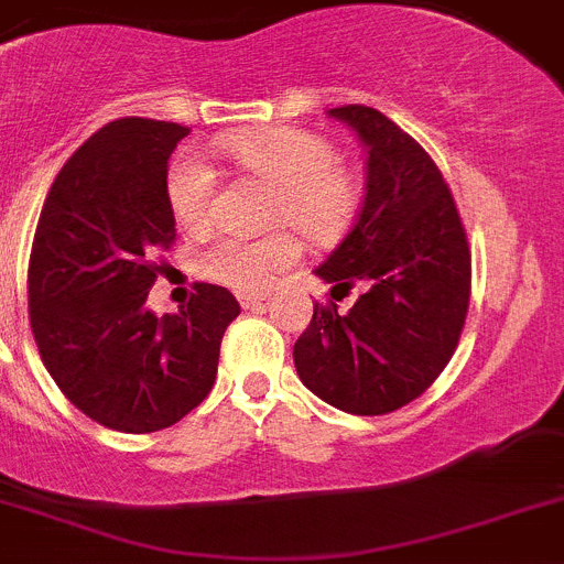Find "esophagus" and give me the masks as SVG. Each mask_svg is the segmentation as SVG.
Here are the masks:
<instances>
[{
  "instance_id": "1",
  "label": "esophagus",
  "mask_w": 564,
  "mask_h": 564,
  "mask_svg": "<svg viewBox=\"0 0 564 564\" xmlns=\"http://www.w3.org/2000/svg\"><path fill=\"white\" fill-rule=\"evenodd\" d=\"M238 302H240V307H243V310H254V307H260L262 302H265V296H262V293H240Z\"/></svg>"
}]
</instances>
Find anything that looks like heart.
Segmentation results:
<instances>
[{
  "instance_id": "heart-1",
  "label": "heart",
  "mask_w": 564,
  "mask_h": 564,
  "mask_svg": "<svg viewBox=\"0 0 564 564\" xmlns=\"http://www.w3.org/2000/svg\"><path fill=\"white\" fill-rule=\"evenodd\" d=\"M216 152L243 174L273 187L271 221L293 224L313 240H332L351 224L359 207V176L337 160L335 147L315 132L296 127L227 132ZM216 171L196 154H176L165 176V198L182 232L202 235L216 221ZM302 257L293 232L268 238L229 235L202 254V271L213 282L240 293H262L279 273Z\"/></svg>"
}]
</instances>
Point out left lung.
<instances>
[{
	"label": "left lung",
	"mask_w": 564,
	"mask_h": 564,
	"mask_svg": "<svg viewBox=\"0 0 564 564\" xmlns=\"http://www.w3.org/2000/svg\"><path fill=\"white\" fill-rule=\"evenodd\" d=\"M366 147V198L351 232L315 268L340 313L315 304L293 346L299 379L351 415L410 404L448 366L470 299V251L446 180L404 130L366 105L332 107Z\"/></svg>",
	"instance_id": "8db88e82"
}]
</instances>
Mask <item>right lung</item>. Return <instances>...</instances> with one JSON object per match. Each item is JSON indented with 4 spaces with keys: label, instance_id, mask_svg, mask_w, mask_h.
I'll list each match as a JSON object with an SVG mask.
<instances>
[{
    "label": "right lung",
    "instance_id": "obj_1",
    "mask_svg": "<svg viewBox=\"0 0 564 564\" xmlns=\"http://www.w3.org/2000/svg\"><path fill=\"white\" fill-rule=\"evenodd\" d=\"M187 127L118 118L68 158L37 218L30 321L46 371L77 410L116 432L169 429L216 382L240 304L198 282L187 307H147L158 254L176 240L169 158Z\"/></svg>",
    "mask_w": 564,
    "mask_h": 564
}]
</instances>
